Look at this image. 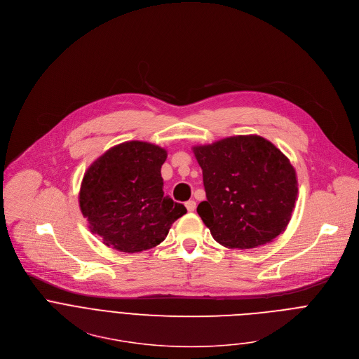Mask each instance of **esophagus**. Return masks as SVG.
<instances>
[{"label":"esophagus","instance_id":"obj_1","mask_svg":"<svg viewBox=\"0 0 359 359\" xmlns=\"http://www.w3.org/2000/svg\"><path fill=\"white\" fill-rule=\"evenodd\" d=\"M184 205H186L187 211L191 212V211H194V208H196V201H194V200H189V201H186Z\"/></svg>","mask_w":359,"mask_h":359}]
</instances>
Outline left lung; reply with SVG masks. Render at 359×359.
Listing matches in <instances>:
<instances>
[{
  "label": "left lung",
  "instance_id": "left-lung-1",
  "mask_svg": "<svg viewBox=\"0 0 359 359\" xmlns=\"http://www.w3.org/2000/svg\"><path fill=\"white\" fill-rule=\"evenodd\" d=\"M191 151L207 196L197 212L219 245L247 251L286 231L299 184L296 169L279 148L251 134L194 145Z\"/></svg>",
  "mask_w": 359,
  "mask_h": 359
}]
</instances>
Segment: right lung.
<instances>
[{
	"instance_id": "add662e5",
	"label": "right lung",
	"mask_w": 359,
	"mask_h": 359,
	"mask_svg": "<svg viewBox=\"0 0 359 359\" xmlns=\"http://www.w3.org/2000/svg\"><path fill=\"white\" fill-rule=\"evenodd\" d=\"M168 151L147 141L107 149L84 172L79 205L91 233L126 254L158 247L172 224L186 214L163 193L161 168Z\"/></svg>"
}]
</instances>
